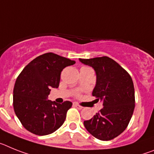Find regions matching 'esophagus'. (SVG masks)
Returning a JSON list of instances; mask_svg holds the SVG:
<instances>
[{
    "mask_svg": "<svg viewBox=\"0 0 154 154\" xmlns=\"http://www.w3.org/2000/svg\"><path fill=\"white\" fill-rule=\"evenodd\" d=\"M73 105H74V106H75L77 109H79V110H81V109H83V106L78 105V104H77V103H74V104H73Z\"/></svg>",
    "mask_w": 154,
    "mask_h": 154,
    "instance_id": "1",
    "label": "esophagus"
}]
</instances>
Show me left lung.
Segmentation results:
<instances>
[{
    "label": "left lung",
    "instance_id": "8db88e82",
    "mask_svg": "<svg viewBox=\"0 0 154 154\" xmlns=\"http://www.w3.org/2000/svg\"><path fill=\"white\" fill-rule=\"evenodd\" d=\"M96 73L92 95L103 108L90 120L84 122L87 130L95 138L106 141L121 134L128 126L135 108L133 80L119 64L108 57L79 59Z\"/></svg>",
    "mask_w": 154,
    "mask_h": 154
}]
</instances>
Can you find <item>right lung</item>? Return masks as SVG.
<instances>
[{
    "label": "right lung",
    "instance_id": "add662e5",
    "mask_svg": "<svg viewBox=\"0 0 154 154\" xmlns=\"http://www.w3.org/2000/svg\"><path fill=\"white\" fill-rule=\"evenodd\" d=\"M74 63V60L47 53L34 59L21 72L14 85L13 106L28 131L45 136L63 124L72 102L59 104L48 100V95L50 88L59 87L63 69Z\"/></svg>",
    "mask_w": 154,
    "mask_h": 154
}]
</instances>
